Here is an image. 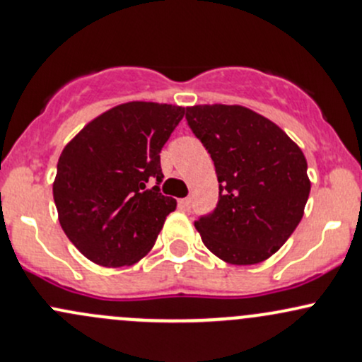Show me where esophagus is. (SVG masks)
I'll list each match as a JSON object with an SVG mask.
<instances>
[{
  "instance_id": "esophagus-1",
  "label": "esophagus",
  "mask_w": 362,
  "mask_h": 362,
  "mask_svg": "<svg viewBox=\"0 0 362 362\" xmlns=\"http://www.w3.org/2000/svg\"><path fill=\"white\" fill-rule=\"evenodd\" d=\"M180 207L182 211H189V207H192V198H181Z\"/></svg>"
}]
</instances>
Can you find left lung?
<instances>
[{
  "label": "left lung",
  "instance_id": "8db88e82",
  "mask_svg": "<svg viewBox=\"0 0 362 362\" xmlns=\"http://www.w3.org/2000/svg\"><path fill=\"white\" fill-rule=\"evenodd\" d=\"M186 120L219 181L216 209L195 221L202 242L235 266L269 259L304 216L310 181L302 150L281 127L240 105H195Z\"/></svg>",
  "mask_w": 362,
  "mask_h": 362
}]
</instances>
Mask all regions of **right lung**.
I'll list each match as a JSON object with an SVG mask.
<instances>
[{"mask_svg": "<svg viewBox=\"0 0 362 362\" xmlns=\"http://www.w3.org/2000/svg\"><path fill=\"white\" fill-rule=\"evenodd\" d=\"M185 108L153 102L117 105L67 143L53 198L77 250L105 267L131 266L155 245L176 200L160 193V150ZM157 180L153 189L149 182Z\"/></svg>", "mask_w": 362, "mask_h": 362, "instance_id": "right-lung-1", "label": "right lung"}]
</instances>
